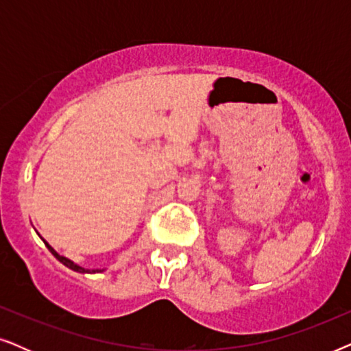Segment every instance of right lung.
<instances>
[{
    "instance_id": "1",
    "label": "right lung",
    "mask_w": 351,
    "mask_h": 351,
    "mask_svg": "<svg viewBox=\"0 0 351 351\" xmlns=\"http://www.w3.org/2000/svg\"><path fill=\"white\" fill-rule=\"evenodd\" d=\"M43 241H45V239H43ZM45 244L47 246V249H49V251L52 252V256H54L59 262L64 263L65 267H69V268H71V270L80 271V273H90V270H86V268H81V267H78V265H75V263L71 262V261H69V258H66V257H62V256H59V254H57V252L54 251V249H52V247L49 246V244H47L46 241H45ZM93 271H95V270H93ZM97 271H99V270H97Z\"/></svg>"
}]
</instances>
